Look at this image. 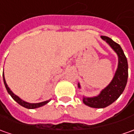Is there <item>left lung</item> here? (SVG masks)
Returning a JSON list of instances; mask_svg holds the SVG:
<instances>
[{
    "mask_svg": "<svg viewBox=\"0 0 134 134\" xmlns=\"http://www.w3.org/2000/svg\"><path fill=\"white\" fill-rule=\"evenodd\" d=\"M101 38L105 40L117 53L119 58V63L114 77L107 87L102 90L100 94L94 98H83V101L86 105L92 108H105L111 105L123 92L127 84L128 77V65L127 58L120 45L108 36H102ZM80 88V84L79 83Z\"/></svg>",
    "mask_w": 134,
    "mask_h": 134,
    "instance_id": "8db88e82",
    "label": "left lung"
}]
</instances>
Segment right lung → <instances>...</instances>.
<instances>
[{
  "instance_id": "add662e5",
  "label": "right lung",
  "mask_w": 134,
  "mask_h": 134,
  "mask_svg": "<svg viewBox=\"0 0 134 134\" xmlns=\"http://www.w3.org/2000/svg\"><path fill=\"white\" fill-rule=\"evenodd\" d=\"M3 82H4V85L6 86V89L7 90V92H8V93L10 95L12 96V98H13L14 100H15V101L17 102V103H19L20 105H22V106H23V107H25L26 109H36V108H39V107H41V106H42V105H45V104H47L48 102L50 101V100H47V101H44V102H42V103H27V102L23 101V100H21L20 98H19V97H17V95H15L10 90V89L7 86V84H6V81H5V79H4V75H3Z\"/></svg>"
}]
</instances>
